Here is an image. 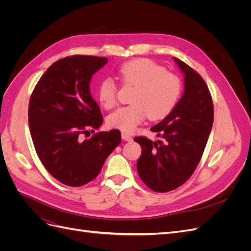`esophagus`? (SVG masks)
<instances>
[{
    "label": "esophagus",
    "mask_w": 251,
    "mask_h": 251,
    "mask_svg": "<svg viewBox=\"0 0 251 251\" xmlns=\"http://www.w3.org/2000/svg\"><path fill=\"white\" fill-rule=\"evenodd\" d=\"M121 138H123L126 141H131L132 140L131 136L128 135V134H126V133H121Z\"/></svg>",
    "instance_id": "obj_1"
}]
</instances>
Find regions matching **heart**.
Listing matches in <instances>:
<instances>
[{
  "label": "heart",
  "instance_id": "1",
  "mask_svg": "<svg viewBox=\"0 0 251 251\" xmlns=\"http://www.w3.org/2000/svg\"><path fill=\"white\" fill-rule=\"evenodd\" d=\"M119 74L126 85L134 86L136 90L131 98L132 104L121 107L109 115L108 125L112 127L132 133L148 114L151 119L169 115L179 100L180 79L150 59L126 62L119 68ZM98 98L105 109H112L116 104L117 87L111 78L100 81Z\"/></svg>",
  "mask_w": 251,
  "mask_h": 251
}]
</instances>
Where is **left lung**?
Returning <instances> with one entry per match:
<instances>
[{
  "instance_id": "8db88e82",
  "label": "left lung",
  "mask_w": 251,
  "mask_h": 251,
  "mask_svg": "<svg viewBox=\"0 0 251 251\" xmlns=\"http://www.w3.org/2000/svg\"><path fill=\"white\" fill-rule=\"evenodd\" d=\"M174 60L184 74V92L169 115L151 127L162 140L142 136L134 139L142 150L137 161L139 177L159 193L176 189L192 176L214 123V104L204 79L182 60Z\"/></svg>"
}]
</instances>
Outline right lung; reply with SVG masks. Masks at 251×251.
I'll list each match as a JSON object with an SVG mask.
<instances>
[{
	"label": "right lung",
	"mask_w": 251,
	"mask_h": 251,
	"mask_svg": "<svg viewBox=\"0 0 251 251\" xmlns=\"http://www.w3.org/2000/svg\"><path fill=\"white\" fill-rule=\"evenodd\" d=\"M107 57L73 55L58 59L44 73L30 97L28 121L36 154L53 177L81 186L97 177L121 141L120 131L98 132L102 115L90 93L92 75Z\"/></svg>",
	"instance_id": "obj_1"
}]
</instances>
